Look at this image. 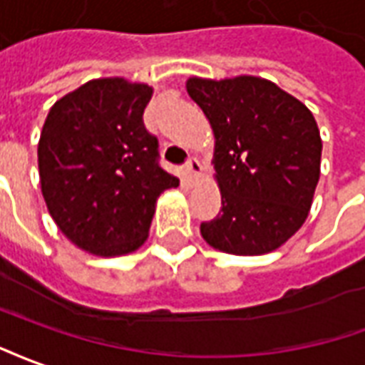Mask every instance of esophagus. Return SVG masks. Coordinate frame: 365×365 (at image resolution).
<instances>
[{"mask_svg":"<svg viewBox=\"0 0 365 365\" xmlns=\"http://www.w3.org/2000/svg\"><path fill=\"white\" fill-rule=\"evenodd\" d=\"M185 171H186V175H188V179L196 180L202 175L200 161H198L196 157H190V159H188V163L185 165Z\"/></svg>","mask_w":365,"mask_h":365,"instance_id":"34e87169","label":"esophagus"}]
</instances>
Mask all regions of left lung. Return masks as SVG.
Instances as JSON below:
<instances>
[{
    "label": "left lung",
    "mask_w": 365,
    "mask_h": 365,
    "mask_svg": "<svg viewBox=\"0 0 365 365\" xmlns=\"http://www.w3.org/2000/svg\"><path fill=\"white\" fill-rule=\"evenodd\" d=\"M186 91L212 124L222 210L202 237L230 255H264L309 214L321 173V135L307 106L272 81L190 77Z\"/></svg>",
    "instance_id": "1"
}]
</instances>
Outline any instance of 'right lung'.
I'll return each instance as SVG.
<instances>
[{"label": "right lung", "instance_id": "add662e5", "mask_svg": "<svg viewBox=\"0 0 365 365\" xmlns=\"http://www.w3.org/2000/svg\"><path fill=\"white\" fill-rule=\"evenodd\" d=\"M151 93L122 77L93 79L48 113L38 142L42 196L83 251L116 257L142 247L159 194L179 185L143 124Z\"/></svg>", "mask_w": 365, "mask_h": 365}]
</instances>
